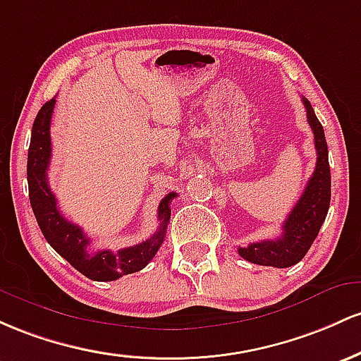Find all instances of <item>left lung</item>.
Wrapping results in <instances>:
<instances>
[{"instance_id": "1", "label": "left lung", "mask_w": 361, "mask_h": 361, "mask_svg": "<svg viewBox=\"0 0 361 361\" xmlns=\"http://www.w3.org/2000/svg\"><path fill=\"white\" fill-rule=\"evenodd\" d=\"M305 105L307 121L314 133L317 164L312 177L307 182L300 200L293 206L288 218L283 224L281 237L274 240L254 242L247 247H238V254L245 261L273 268H290L300 262L314 244L319 230L327 216L331 202V169L324 128L319 123L310 102L302 97Z\"/></svg>"}]
</instances>
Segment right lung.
Here are the masks:
<instances>
[{
  "instance_id": "1",
  "label": "right lung",
  "mask_w": 361,
  "mask_h": 361,
  "mask_svg": "<svg viewBox=\"0 0 361 361\" xmlns=\"http://www.w3.org/2000/svg\"><path fill=\"white\" fill-rule=\"evenodd\" d=\"M56 99L47 100L40 107L32 126L30 147L27 159L28 197L34 209L37 224L46 240L61 257L80 273L93 281H114L124 274L136 273L155 257L160 245L165 240L167 224L170 221V202L177 197V192H170L159 206V230L141 244L112 250L88 252L90 238L83 233L78 225L71 224L61 214L58 201L47 182V169L51 161V117Z\"/></svg>"
}]
</instances>
